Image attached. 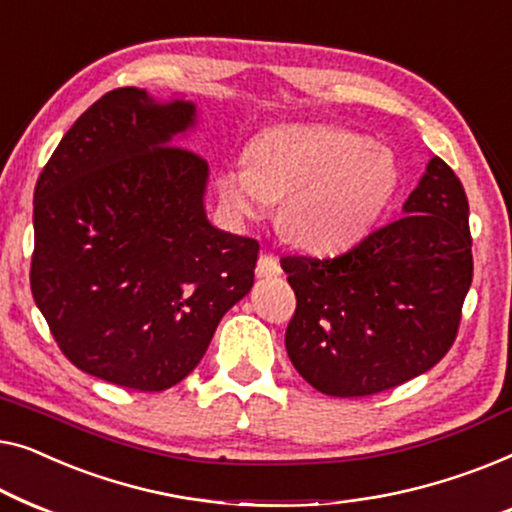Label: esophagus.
I'll list each match as a JSON object with an SVG mask.
<instances>
[{"label":"esophagus","mask_w":512,"mask_h":512,"mask_svg":"<svg viewBox=\"0 0 512 512\" xmlns=\"http://www.w3.org/2000/svg\"><path fill=\"white\" fill-rule=\"evenodd\" d=\"M255 273H257V278L269 280V278H278L280 273H283V269H280V262L276 257L262 255V257H259V262H257Z\"/></svg>","instance_id":"esophagus-1"}]
</instances>
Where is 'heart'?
<instances>
[{
	"label": "heart",
	"instance_id": "b5f03b06",
	"mask_svg": "<svg viewBox=\"0 0 512 512\" xmlns=\"http://www.w3.org/2000/svg\"><path fill=\"white\" fill-rule=\"evenodd\" d=\"M234 218L250 220L280 206V227L297 246L336 255L364 239L399 187L397 157L383 143L325 125H280L255 136L246 164L215 178Z\"/></svg>",
	"mask_w": 512,
	"mask_h": 512
}]
</instances>
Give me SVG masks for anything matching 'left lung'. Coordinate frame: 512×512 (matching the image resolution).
<instances>
[{"label":"left lung","instance_id":"8db88e82","mask_svg":"<svg viewBox=\"0 0 512 512\" xmlns=\"http://www.w3.org/2000/svg\"><path fill=\"white\" fill-rule=\"evenodd\" d=\"M403 218L334 259L283 257L294 369L329 397H369L429 371L455 343L473 278L469 201L431 157Z\"/></svg>","mask_w":512,"mask_h":512}]
</instances>
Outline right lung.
<instances>
[{
	"label": "right lung",
	"instance_id": "right-lung-1",
	"mask_svg": "<svg viewBox=\"0 0 512 512\" xmlns=\"http://www.w3.org/2000/svg\"><path fill=\"white\" fill-rule=\"evenodd\" d=\"M197 104L118 88L90 106L34 190L32 294L71 364L174 387L255 283L259 243L211 225L208 164L181 148Z\"/></svg>",
	"mask_w": 512,
	"mask_h": 512
}]
</instances>
